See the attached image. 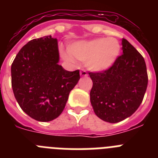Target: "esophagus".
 <instances>
[{"label": "esophagus", "instance_id": "34e87169", "mask_svg": "<svg viewBox=\"0 0 158 158\" xmlns=\"http://www.w3.org/2000/svg\"><path fill=\"white\" fill-rule=\"evenodd\" d=\"M80 75L81 77H86L88 76V73L85 69H81V70L80 71Z\"/></svg>", "mask_w": 158, "mask_h": 158}]
</instances>
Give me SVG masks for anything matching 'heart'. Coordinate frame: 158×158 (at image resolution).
<instances>
[{
	"mask_svg": "<svg viewBox=\"0 0 158 158\" xmlns=\"http://www.w3.org/2000/svg\"><path fill=\"white\" fill-rule=\"evenodd\" d=\"M69 53H64L68 60L77 59L85 62L86 66L93 71H103L111 66L121 52L120 43L115 38H99L90 41L73 43Z\"/></svg>",
	"mask_w": 158,
	"mask_h": 158,
	"instance_id": "1",
	"label": "heart"
}]
</instances>
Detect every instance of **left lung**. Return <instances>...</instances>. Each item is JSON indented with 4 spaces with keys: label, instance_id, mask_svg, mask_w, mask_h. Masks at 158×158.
Wrapping results in <instances>:
<instances>
[{
    "label": "left lung",
    "instance_id": "1",
    "mask_svg": "<svg viewBox=\"0 0 158 158\" xmlns=\"http://www.w3.org/2000/svg\"><path fill=\"white\" fill-rule=\"evenodd\" d=\"M123 54L110 68L89 72L93 81L90 101L102 120L115 123L135 112L144 98L148 74L144 58L125 39Z\"/></svg>",
    "mask_w": 158,
    "mask_h": 158
}]
</instances>
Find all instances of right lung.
Segmentation results:
<instances>
[{
  "instance_id": "right-lung-1",
  "label": "right lung",
  "mask_w": 158,
  "mask_h": 158,
  "mask_svg": "<svg viewBox=\"0 0 158 158\" xmlns=\"http://www.w3.org/2000/svg\"><path fill=\"white\" fill-rule=\"evenodd\" d=\"M58 61V41L48 35L29 41L12 64L15 98L21 109L37 121L58 118L80 79L79 69L65 70Z\"/></svg>"
}]
</instances>
